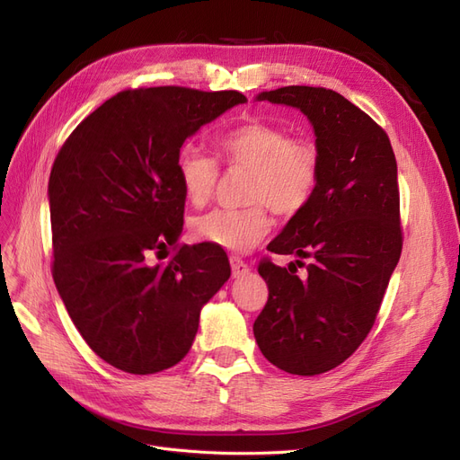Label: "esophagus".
<instances>
[{
    "label": "esophagus",
    "mask_w": 460,
    "mask_h": 460,
    "mask_svg": "<svg viewBox=\"0 0 460 460\" xmlns=\"http://www.w3.org/2000/svg\"><path fill=\"white\" fill-rule=\"evenodd\" d=\"M230 267H232V276L234 278H242L249 270H252V269H249V264L242 257H235V255L230 257Z\"/></svg>",
    "instance_id": "esophagus-1"
}]
</instances>
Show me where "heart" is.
Segmentation results:
<instances>
[{
	"mask_svg": "<svg viewBox=\"0 0 460 460\" xmlns=\"http://www.w3.org/2000/svg\"><path fill=\"white\" fill-rule=\"evenodd\" d=\"M218 157L228 171H249L240 208H215L193 220L198 242L226 252H249L269 234L270 208L280 217H297L313 201L323 159L309 137H291L280 124L247 120L225 132L217 142ZM180 186L193 207L213 199L220 166L215 157L186 147L176 161Z\"/></svg>",
	"mask_w": 460,
	"mask_h": 460,
	"instance_id": "1",
	"label": "heart"
}]
</instances>
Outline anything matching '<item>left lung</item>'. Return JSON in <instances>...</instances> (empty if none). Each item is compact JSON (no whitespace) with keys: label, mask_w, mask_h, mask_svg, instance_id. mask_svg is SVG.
<instances>
[{"label":"left lung","mask_w":460,"mask_h":460,"mask_svg":"<svg viewBox=\"0 0 460 460\" xmlns=\"http://www.w3.org/2000/svg\"><path fill=\"white\" fill-rule=\"evenodd\" d=\"M259 102L301 109L323 159L309 207L291 217L269 252L297 255L278 267L261 259L269 299L253 324L261 353L280 370L323 374L349 358L378 316L402 249L397 163L385 130L333 90L284 86ZM303 258H311L309 265Z\"/></svg>","instance_id":"obj_1"}]
</instances>
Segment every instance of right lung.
I'll return each mask as SVG.
<instances>
[{
  "label": "right lung",
  "instance_id": "obj_1",
  "mask_svg": "<svg viewBox=\"0 0 460 460\" xmlns=\"http://www.w3.org/2000/svg\"><path fill=\"white\" fill-rule=\"evenodd\" d=\"M245 102L235 90H124L55 157L53 282L80 336L111 367L155 374L180 363L201 307L230 278L225 249L178 243L186 193L176 161L188 136ZM169 246L170 261L155 263Z\"/></svg>",
  "mask_w": 460,
  "mask_h": 460
}]
</instances>
